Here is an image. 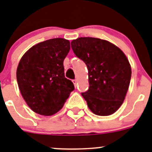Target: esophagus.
I'll list each match as a JSON object with an SVG mask.
<instances>
[{"label":"esophagus","instance_id":"34e87169","mask_svg":"<svg viewBox=\"0 0 152 152\" xmlns=\"http://www.w3.org/2000/svg\"><path fill=\"white\" fill-rule=\"evenodd\" d=\"M72 82H73V83L74 84L75 87H76V85H77V80H76V79H73V80H72Z\"/></svg>","mask_w":152,"mask_h":152}]
</instances>
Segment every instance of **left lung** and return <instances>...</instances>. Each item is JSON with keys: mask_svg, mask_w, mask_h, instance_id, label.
Returning <instances> with one entry per match:
<instances>
[{"mask_svg": "<svg viewBox=\"0 0 152 152\" xmlns=\"http://www.w3.org/2000/svg\"><path fill=\"white\" fill-rule=\"evenodd\" d=\"M71 48L88 68L89 88L82 96L88 108L99 116L115 113L124 102L132 73L124 53L107 41L91 37L73 40Z\"/></svg>", "mask_w": 152, "mask_h": 152, "instance_id": "obj_1", "label": "left lung"}]
</instances>
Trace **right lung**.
Wrapping results in <instances>:
<instances>
[{
    "instance_id": "right-lung-1",
    "label": "right lung",
    "mask_w": 152,
    "mask_h": 152,
    "mask_svg": "<svg viewBox=\"0 0 152 152\" xmlns=\"http://www.w3.org/2000/svg\"><path fill=\"white\" fill-rule=\"evenodd\" d=\"M69 49V41L57 38L37 44L22 57L16 79L22 96L35 113L53 115L74 90L64 76V61Z\"/></svg>"
}]
</instances>
